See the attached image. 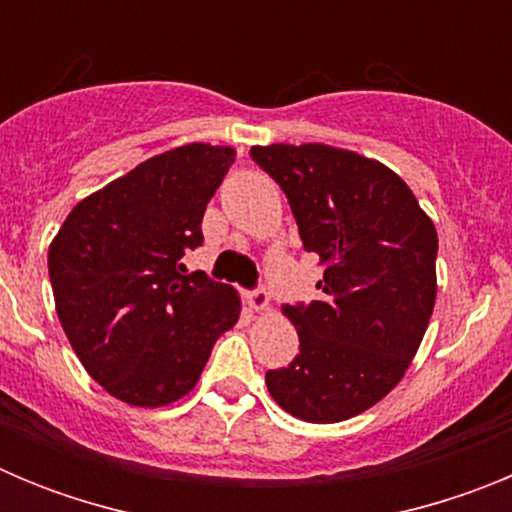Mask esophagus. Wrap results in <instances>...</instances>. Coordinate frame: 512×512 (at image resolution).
Returning a JSON list of instances; mask_svg holds the SVG:
<instances>
[{
  "label": "esophagus",
  "instance_id": "1",
  "mask_svg": "<svg viewBox=\"0 0 512 512\" xmlns=\"http://www.w3.org/2000/svg\"><path fill=\"white\" fill-rule=\"evenodd\" d=\"M248 305H251L253 310H256V312H261V310H269V305H271V300H269V292H266L264 287H259V289H251V292H248Z\"/></svg>",
  "mask_w": 512,
  "mask_h": 512
}]
</instances>
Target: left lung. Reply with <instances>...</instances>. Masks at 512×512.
Instances as JSON below:
<instances>
[{
  "mask_svg": "<svg viewBox=\"0 0 512 512\" xmlns=\"http://www.w3.org/2000/svg\"><path fill=\"white\" fill-rule=\"evenodd\" d=\"M287 194L305 251L325 264L320 300L284 305L300 354L266 372L271 397L307 423L377 405L402 379L436 302L438 235L395 171L354 151L253 146Z\"/></svg>",
  "mask_w": 512,
  "mask_h": 512,
  "instance_id": "obj_1",
  "label": "left lung"
}]
</instances>
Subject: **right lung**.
<instances>
[{"instance_id":"1","label":"right lung","mask_w":512,"mask_h":512,"mask_svg":"<svg viewBox=\"0 0 512 512\" xmlns=\"http://www.w3.org/2000/svg\"><path fill=\"white\" fill-rule=\"evenodd\" d=\"M233 148L189 143L153 156L81 200L48 251L56 312L94 382L135 408L192 390L241 300L182 259Z\"/></svg>"}]
</instances>
